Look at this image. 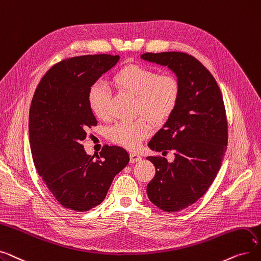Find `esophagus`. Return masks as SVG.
Instances as JSON below:
<instances>
[{"label":"esophagus","instance_id":"1","mask_svg":"<svg viewBox=\"0 0 261 261\" xmlns=\"http://www.w3.org/2000/svg\"><path fill=\"white\" fill-rule=\"evenodd\" d=\"M129 158H130V163H137V161H140L142 159L139 154L135 153V152L129 154Z\"/></svg>","mask_w":261,"mask_h":261}]
</instances>
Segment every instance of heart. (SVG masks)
Instances as JSON below:
<instances>
[{"label": "heart", "mask_w": 261, "mask_h": 261, "mask_svg": "<svg viewBox=\"0 0 261 261\" xmlns=\"http://www.w3.org/2000/svg\"><path fill=\"white\" fill-rule=\"evenodd\" d=\"M113 84L119 91L135 97L134 113L144 118L115 124L108 130V138L116 144L135 150L151 132L146 119L161 124L173 114L179 96V84L174 76L159 75L154 69L139 65L120 69L115 74ZM88 103L96 118L108 117L110 94L104 85L96 83L91 86Z\"/></svg>", "instance_id": "b5f03b06"}]
</instances>
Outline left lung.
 Masks as SVG:
<instances>
[{
	"label": "left lung",
	"instance_id": "obj_1",
	"mask_svg": "<svg viewBox=\"0 0 261 261\" xmlns=\"http://www.w3.org/2000/svg\"><path fill=\"white\" fill-rule=\"evenodd\" d=\"M141 58L168 67L179 84L174 111L148 142L152 151L171 150L175 158H146L156 170L148 198L164 212L177 213L205 194L221 168L228 139L225 107L212 73L193 56L163 52Z\"/></svg>",
	"mask_w": 261,
	"mask_h": 261
}]
</instances>
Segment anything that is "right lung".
Segmentation results:
<instances>
[{
  "label": "right lung",
  "instance_id": "add662e5",
  "mask_svg": "<svg viewBox=\"0 0 261 261\" xmlns=\"http://www.w3.org/2000/svg\"><path fill=\"white\" fill-rule=\"evenodd\" d=\"M119 59L98 54L61 60L46 72L32 100L29 133L36 170L58 203L75 212L100 205L129 161L120 146L105 145L94 157L81 143L97 123L89 89Z\"/></svg>",
  "mask_w": 261,
  "mask_h": 261
}]
</instances>
